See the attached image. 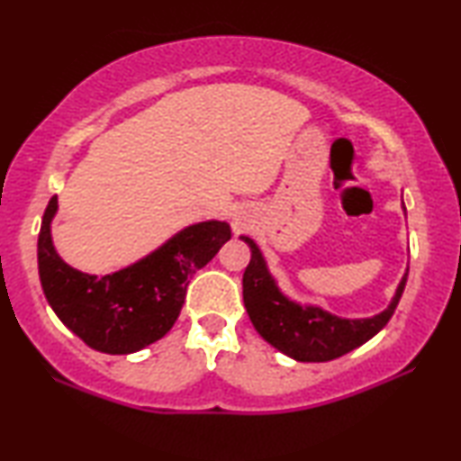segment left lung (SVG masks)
Instances as JSON below:
<instances>
[{"label":"left lung","instance_id":"left-lung-1","mask_svg":"<svg viewBox=\"0 0 461 461\" xmlns=\"http://www.w3.org/2000/svg\"><path fill=\"white\" fill-rule=\"evenodd\" d=\"M240 238L252 252L242 277L246 313L271 347L296 361H332L361 347L386 326L405 290L407 274L401 277L397 293L382 313L366 320H347L321 307L290 301L277 288L258 246L249 236Z\"/></svg>","mask_w":461,"mask_h":461}]
</instances>
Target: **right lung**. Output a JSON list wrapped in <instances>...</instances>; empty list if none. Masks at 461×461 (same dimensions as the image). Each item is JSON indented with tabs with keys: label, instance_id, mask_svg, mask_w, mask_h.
<instances>
[{
	"label": "right lung",
	"instance_id": "add662e5",
	"mask_svg": "<svg viewBox=\"0 0 461 461\" xmlns=\"http://www.w3.org/2000/svg\"><path fill=\"white\" fill-rule=\"evenodd\" d=\"M58 198L43 212L37 242L39 280L50 307L87 347L129 355L163 339L184 307L192 276L231 238L225 221H203L181 230L138 263L108 276L70 267L51 242Z\"/></svg>",
	"mask_w": 461,
	"mask_h": 461
}]
</instances>
